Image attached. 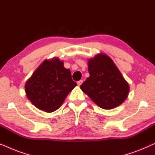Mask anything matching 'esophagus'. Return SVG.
I'll use <instances>...</instances> for the list:
<instances>
[{
	"label": "esophagus",
	"mask_w": 155,
	"mask_h": 155,
	"mask_svg": "<svg viewBox=\"0 0 155 155\" xmlns=\"http://www.w3.org/2000/svg\"><path fill=\"white\" fill-rule=\"evenodd\" d=\"M82 83H83V80H80V81H77V84H78V86H81V85L82 84Z\"/></svg>",
	"instance_id": "esophagus-1"
}]
</instances>
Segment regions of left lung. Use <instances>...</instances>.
I'll list each match as a JSON object with an SVG mask.
<instances>
[{"instance_id":"obj_1","label":"left lung","mask_w":155,"mask_h":155,"mask_svg":"<svg viewBox=\"0 0 155 155\" xmlns=\"http://www.w3.org/2000/svg\"><path fill=\"white\" fill-rule=\"evenodd\" d=\"M90 77L80 88L100 107L110 110L123 103L129 85L110 57L99 54L88 60Z\"/></svg>"}]
</instances>
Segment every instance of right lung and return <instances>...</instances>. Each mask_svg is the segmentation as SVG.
Instances as JSON below:
<instances>
[{"mask_svg": "<svg viewBox=\"0 0 155 155\" xmlns=\"http://www.w3.org/2000/svg\"><path fill=\"white\" fill-rule=\"evenodd\" d=\"M77 83L71 71L58 58L45 60L25 85V92L32 104L39 110L53 112L64 101Z\"/></svg>", "mask_w": 155, "mask_h": 155, "instance_id": "right-lung-1", "label": "right lung"}]
</instances>
